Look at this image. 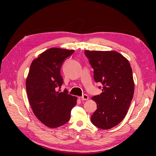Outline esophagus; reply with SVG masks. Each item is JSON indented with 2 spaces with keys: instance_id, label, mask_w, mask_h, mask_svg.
<instances>
[{
  "instance_id": "34e87169",
  "label": "esophagus",
  "mask_w": 156,
  "mask_h": 156,
  "mask_svg": "<svg viewBox=\"0 0 156 156\" xmlns=\"http://www.w3.org/2000/svg\"><path fill=\"white\" fill-rule=\"evenodd\" d=\"M79 98H80L81 101H87L88 100V96L87 94H84V96H82V97H79Z\"/></svg>"
}]
</instances>
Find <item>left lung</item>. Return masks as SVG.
<instances>
[{
	"mask_svg": "<svg viewBox=\"0 0 156 156\" xmlns=\"http://www.w3.org/2000/svg\"><path fill=\"white\" fill-rule=\"evenodd\" d=\"M84 54L94 69L96 82L102 84V93L94 96L97 109L92 123L109 129L122 121L127 113L134 94V81L128 59L115 51H90Z\"/></svg>",
	"mask_w": 156,
	"mask_h": 156,
	"instance_id": "8db88e82",
	"label": "left lung"
}]
</instances>
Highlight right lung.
Returning a JSON list of instances; mask_svg holds the SVG:
<instances>
[{
  "mask_svg": "<svg viewBox=\"0 0 156 156\" xmlns=\"http://www.w3.org/2000/svg\"><path fill=\"white\" fill-rule=\"evenodd\" d=\"M74 50L52 48L39 54L32 62L26 79L29 104L39 121L50 128L66 123L70 118L77 98L61 92L63 78L61 66Z\"/></svg>",
  "mask_w": 156,
  "mask_h": 156,
  "instance_id": "right-lung-1",
  "label": "right lung"
}]
</instances>
